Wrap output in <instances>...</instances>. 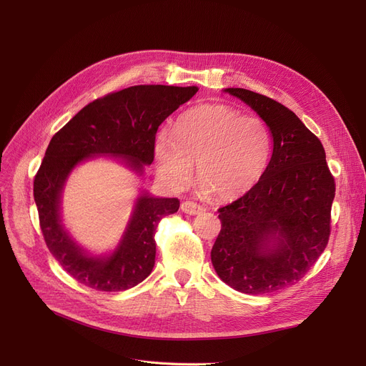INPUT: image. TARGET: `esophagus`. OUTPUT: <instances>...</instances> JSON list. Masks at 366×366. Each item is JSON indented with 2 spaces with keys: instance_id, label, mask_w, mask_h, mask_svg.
I'll return each mask as SVG.
<instances>
[{
  "instance_id": "obj_1",
  "label": "esophagus",
  "mask_w": 366,
  "mask_h": 366,
  "mask_svg": "<svg viewBox=\"0 0 366 366\" xmlns=\"http://www.w3.org/2000/svg\"><path fill=\"white\" fill-rule=\"evenodd\" d=\"M181 210L185 214H189V215H199L203 212V207L194 202H182L181 204Z\"/></svg>"
}]
</instances>
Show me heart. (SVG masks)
<instances>
[{
  "instance_id": "b5f03b06",
  "label": "heart",
  "mask_w": 366,
  "mask_h": 366,
  "mask_svg": "<svg viewBox=\"0 0 366 366\" xmlns=\"http://www.w3.org/2000/svg\"><path fill=\"white\" fill-rule=\"evenodd\" d=\"M272 156V134L264 120L224 105H200L182 114L175 132L160 130L154 157L162 178L185 185L197 162V181L219 202L252 189Z\"/></svg>"
}]
</instances>
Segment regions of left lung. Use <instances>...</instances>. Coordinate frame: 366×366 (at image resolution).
<instances>
[{
  "mask_svg": "<svg viewBox=\"0 0 366 366\" xmlns=\"http://www.w3.org/2000/svg\"><path fill=\"white\" fill-rule=\"evenodd\" d=\"M270 127L273 154L257 185L218 209L221 232L210 252L233 290L259 295L301 280L331 234L335 181L315 133L277 101L246 89H225Z\"/></svg>",
  "mask_w": 366,
  "mask_h": 366,
  "instance_id": "8db88e82",
  "label": "left lung"
}]
</instances>
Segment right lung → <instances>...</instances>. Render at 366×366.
<instances>
[{
    "label": "right lung",
    "mask_w": 366,
    "mask_h": 366,
    "mask_svg": "<svg viewBox=\"0 0 366 366\" xmlns=\"http://www.w3.org/2000/svg\"><path fill=\"white\" fill-rule=\"evenodd\" d=\"M196 86H132L86 105L54 133L34 179V199L46 244L75 280L96 291L119 292L137 286L156 262L154 233L163 217L178 212V199H137L117 249L92 257L76 244L61 219L62 189L71 170L94 156L122 159L139 175L154 160L159 126L197 93Z\"/></svg>",
    "instance_id": "add662e5"
}]
</instances>
